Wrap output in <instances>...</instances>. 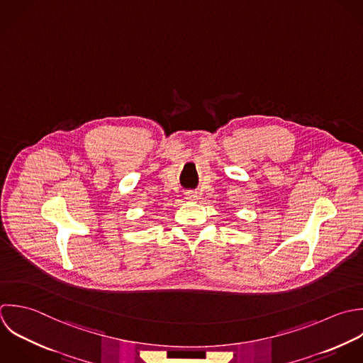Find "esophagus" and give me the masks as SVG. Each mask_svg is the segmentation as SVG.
Wrapping results in <instances>:
<instances>
[{"instance_id": "obj_1", "label": "esophagus", "mask_w": 363, "mask_h": 363, "mask_svg": "<svg viewBox=\"0 0 363 363\" xmlns=\"http://www.w3.org/2000/svg\"><path fill=\"white\" fill-rule=\"evenodd\" d=\"M186 199L191 201V202H194V201L198 199V195H196L195 192H188V194H186Z\"/></svg>"}]
</instances>
